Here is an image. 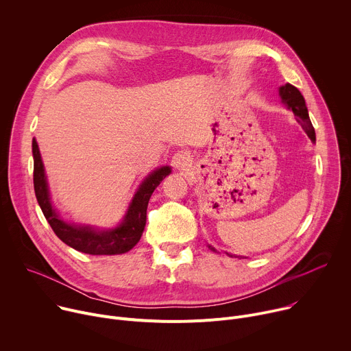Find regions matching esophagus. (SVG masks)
<instances>
[{"label": "esophagus", "instance_id": "34e87169", "mask_svg": "<svg viewBox=\"0 0 351 351\" xmlns=\"http://www.w3.org/2000/svg\"><path fill=\"white\" fill-rule=\"evenodd\" d=\"M190 156L187 152H178L173 157H172V165L176 168V169H186L187 167H190Z\"/></svg>", "mask_w": 351, "mask_h": 351}]
</instances>
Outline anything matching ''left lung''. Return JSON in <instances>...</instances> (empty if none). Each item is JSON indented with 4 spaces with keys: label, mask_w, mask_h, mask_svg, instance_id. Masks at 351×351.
I'll return each instance as SVG.
<instances>
[{
    "label": "left lung",
    "mask_w": 351,
    "mask_h": 351,
    "mask_svg": "<svg viewBox=\"0 0 351 351\" xmlns=\"http://www.w3.org/2000/svg\"><path fill=\"white\" fill-rule=\"evenodd\" d=\"M279 94L282 97V101L289 107V110L293 111V114L295 117V121L303 126L307 136L314 143L315 141V130H314L313 123L310 121L308 110H307L303 94L300 93V90L297 87H294L290 83L282 86L279 88Z\"/></svg>",
    "instance_id": "1"
}]
</instances>
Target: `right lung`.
<instances>
[{"label": "right lung", "instance_id": "right-lung-1", "mask_svg": "<svg viewBox=\"0 0 351 351\" xmlns=\"http://www.w3.org/2000/svg\"><path fill=\"white\" fill-rule=\"evenodd\" d=\"M33 183L34 193L38 202V206L48 221L49 226L53 228L54 233L68 245L77 250L80 253L91 256H112L123 254L132 250L140 240L147 217V206L156 187L162 182V179L171 173L169 167H162L149 175L138 187V191L134 194L132 204L128 210V214L123 222L107 232H97L88 226H73L62 221L56 210L49 203V194L47 187V180L44 175V165L38 152L37 141L33 138Z\"/></svg>", "mask_w": 351, "mask_h": 351}]
</instances>
